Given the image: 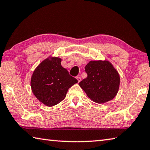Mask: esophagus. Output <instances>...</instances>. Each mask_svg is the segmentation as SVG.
I'll use <instances>...</instances> for the list:
<instances>
[{
  "label": "esophagus",
  "mask_w": 150,
  "mask_h": 150,
  "mask_svg": "<svg viewBox=\"0 0 150 150\" xmlns=\"http://www.w3.org/2000/svg\"><path fill=\"white\" fill-rule=\"evenodd\" d=\"M76 78H77V81H78V82H79V83L80 81H81V77H79V76H77V77H76Z\"/></svg>",
  "instance_id": "1"
}]
</instances>
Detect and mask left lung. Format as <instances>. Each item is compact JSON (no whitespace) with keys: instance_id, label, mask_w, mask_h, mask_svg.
Segmentation results:
<instances>
[{"instance_id":"8db88e82","label":"left lung","mask_w":150,"mask_h":150,"mask_svg":"<svg viewBox=\"0 0 150 150\" xmlns=\"http://www.w3.org/2000/svg\"><path fill=\"white\" fill-rule=\"evenodd\" d=\"M87 78L79 83L88 97L96 103H105L115 98L120 76L108 61H91L85 66Z\"/></svg>"}]
</instances>
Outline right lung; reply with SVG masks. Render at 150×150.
Segmentation results:
<instances>
[{
  "label": "right lung",
  "instance_id": "right-lung-1",
  "mask_svg": "<svg viewBox=\"0 0 150 150\" xmlns=\"http://www.w3.org/2000/svg\"><path fill=\"white\" fill-rule=\"evenodd\" d=\"M59 57H48L35 68L31 78V88L40 102L52 106L64 99L69 88L78 81L61 65Z\"/></svg>",
  "mask_w": 150,
  "mask_h": 150
}]
</instances>
